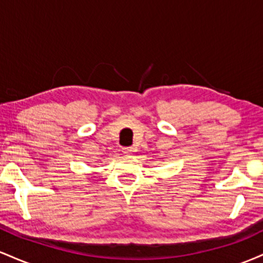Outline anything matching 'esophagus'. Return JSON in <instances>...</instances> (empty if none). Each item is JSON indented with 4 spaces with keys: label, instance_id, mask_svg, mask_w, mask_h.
I'll use <instances>...</instances> for the list:
<instances>
[{
    "label": "esophagus",
    "instance_id": "obj_1",
    "mask_svg": "<svg viewBox=\"0 0 263 263\" xmlns=\"http://www.w3.org/2000/svg\"><path fill=\"white\" fill-rule=\"evenodd\" d=\"M122 152L125 153V155H131V153L134 152V148H132V147H123Z\"/></svg>",
    "mask_w": 263,
    "mask_h": 263
}]
</instances>
